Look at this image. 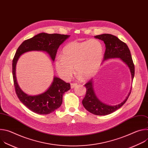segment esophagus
I'll return each instance as SVG.
<instances>
[{
  "mask_svg": "<svg viewBox=\"0 0 148 148\" xmlns=\"http://www.w3.org/2000/svg\"><path fill=\"white\" fill-rule=\"evenodd\" d=\"M77 86V84H76V83H71V88H73Z\"/></svg>",
  "mask_w": 148,
  "mask_h": 148,
  "instance_id": "obj_1",
  "label": "esophagus"
}]
</instances>
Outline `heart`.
<instances>
[{
  "mask_svg": "<svg viewBox=\"0 0 148 148\" xmlns=\"http://www.w3.org/2000/svg\"><path fill=\"white\" fill-rule=\"evenodd\" d=\"M103 56V45L99 40L74 41L63 48L62 56L56 58V69L64 80L71 78L74 72L73 67L77 75L83 79H88L97 73Z\"/></svg>",
  "mask_w": 148,
  "mask_h": 148,
  "instance_id": "b5f03b06",
  "label": "heart"
}]
</instances>
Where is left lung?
<instances>
[{"instance_id": "obj_1", "label": "left lung", "mask_w": 148, "mask_h": 148, "mask_svg": "<svg viewBox=\"0 0 148 148\" xmlns=\"http://www.w3.org/2000/svg\"><path fill=\"white\" fill-rule=\"evenodd\" d=\"M94 37L102 40L105 45L106 49L103 56V61L110 58H119L129 67L133 80L135 75V66L128 46L117 37L110 34H102L95 36ZM85 86L87 91L86 96L82 101V105L88 111L97 115H108L118 110L127 101L132 90L123 102L112 106L103 103L97 97L93 88L92 79L85 84Z\"/></svg>"}]
</instances>
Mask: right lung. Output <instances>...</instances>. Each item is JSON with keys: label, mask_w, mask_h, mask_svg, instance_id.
<instances>
[{"label": "right lung", "mask_w": 148, "mask_h": 148, "mask_svg": "<svg viewBox=\"0 0 148 148\" xmlns=\"http://www.w3.org/2000/svg\"><path fill=\"white\" fill-rule=\"evenodd\" d=\"M70 35L39 33L24 41L18 47L12 61V74L16 93L19 100L32 111L41 114H49L58 109L62 103V95L70 90V84L54 77L50 87L45 92L36 95L25 93L19 87L16 77V66L21 55L31 51L47 53L54 61L60 46Z\"/></svg>", "instance_id": "add662e5"}]
</instances>
